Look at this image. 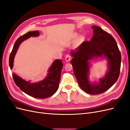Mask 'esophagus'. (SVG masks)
Masks as SVG:
<instances>
[{
    "label": "esophagus",
    "mask_w": 130,
    "mask_h": 130,
    "mask_svg": "<svg viewBox=\"0 0 130 130\" xmlns=\"http://www.w3.org/2000/svg\"><path fill=\"white\" fill-rule=\"evenodd\" d=\"M65 60H66V61L69 62L70 60H71V56H70V55H66V56Z\"/></svg>",
    "instance_id": "obj_1"
}]
</instances>
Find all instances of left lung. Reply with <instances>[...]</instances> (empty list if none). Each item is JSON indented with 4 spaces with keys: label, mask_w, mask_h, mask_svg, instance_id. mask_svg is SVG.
<instances>
[{
    "label": "left lung",
    "mask_w": 130,
    "mask_h": 130,
    "mask_svg": "<svg viewBox=\"0 0 130 130\" xmlns=\"http://www.w3.org/2000/svg\"><path fill=\"white\" fill-rule=\"evenodd\" d=\"M93 36L89 42L85 41L77 48L70 51L73 57L70 63L78 84L89 94H99L115 84L119 77L121 54L117 43L111 35L101 27L92 26ZM101 58L107 61L108 69L99 82L89 80L90 61Z\"/></svg>",
    "instance_id": "left-lung-1"
}]
</instances>
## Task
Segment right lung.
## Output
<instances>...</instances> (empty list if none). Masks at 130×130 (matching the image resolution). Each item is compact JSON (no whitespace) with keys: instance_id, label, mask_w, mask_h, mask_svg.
Segmentation results:
<instances>
[{"instance_id":"1","label":"right lung","mask_w":130,"mask_h":130,"mask_svg":"<svg viewBox=\"0 0 130 130\" xmlns=\"http://www.w3.org/2000/svg\"><path fill=\"white\" fill-rule=\"evenodd\" d=\"M40 35L38 31H30L21 36L15 41L9 58V66L11 69L13 68L14 57L21 43L31 37H36ZM62 67V60H55L48 69L45 77L36 82H31L30 80L26 81L15 73L12 74V76L15 85L23 92L35 98L45 99L54 95L57 90Z\"/></svg>"}]
</instances>
